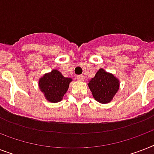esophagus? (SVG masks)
<instances>
[{
  "instance_id": "esophagus-1",
  "label": "esophagus",
  "mask_w": 154,
  "mask_h": 154,
  "mask_svg": "<svg viewBox=\"0 0 154 154\" xmlns=\"http://www.w3.org/2000/svg\"><path fill=\"white\" fill-rule=\"evenodd\" d=\"M77 80L80 81V82H83L85 80V76H83V75H79V76H77Z\"/></svg>"
}]
</instances>
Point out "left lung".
Returning <instances> with one entry per match:
<instances>
[{
  "mask_svg": "<svg viewBox=\"0 0 154 154\" xmlns=\"http://www.w3.org/2000/svg\"><path fill=\"white\" fill-rule=\"evenodd\" d=\"M94 98L101 104H108L112 101L119 90V79L104 69H100L88 83Z\"/></svg>",
  "mask_w": 154,
  "mask_h": 154,
  "instance_id": "left-lung-1",
  "label": "left lung"
}]
</instances>
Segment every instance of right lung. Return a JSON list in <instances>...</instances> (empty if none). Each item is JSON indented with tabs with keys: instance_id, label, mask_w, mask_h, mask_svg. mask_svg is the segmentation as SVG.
<instances>
[{
	"instance_id": "right-lung-1",
	"label": "right lung",
	"mask_w": 154,
	"mask_h": 154,
	"mask_svg": "<svg viewBox=\"0 0 154 154\" xmlns=\"http://www.w3.org/2000/svg\"><path fill=\"white\" fill-rule=\"evenodd\" d=\"M72 81V78L65 77L57 69H53L40 77L38 86L47 101L57 103L63 99Z\"/></svg>"
}]
</instances>
